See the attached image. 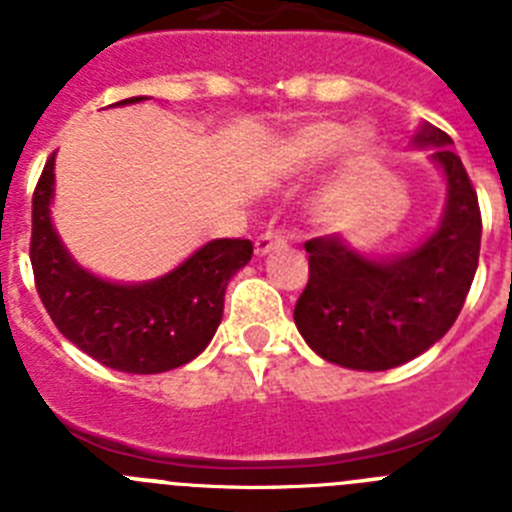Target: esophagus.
<instances>
[{
  "mask_svg": "<svg viewBox=\"0 0 512 512\" xmlns=\"http://www.w3.org/2000/svg\"><path fill=\"white\" fill-rule=\"evenodd\" d=\"M279 246H284V235L274 233V230H266V233H261L256 238V256H266V253H271Z\"/></svg>",
  "mask_w": 512,
  "mask_h": 512,
  "instance_id": "34e87169",
  "label": "esophagus"
}]
</instances>
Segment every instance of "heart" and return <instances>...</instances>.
Listing matches in <instances>:
<instances>
[{
	"instance_id": "obj_1",
	"label": "heart",
	"mask_w": 512,
	"mask_h": 512,
	"mask_svg": "<svg viewBox=\"0 0 512 512\" xmlns=\"http://www.w3.org/2000/svg\"><path fill=\"white\" fill-rule=\"evenodd\" d=\"M374 143L369 125L346 128L341 120H312L284 135L269 153V166L277 176H300L336 153L346 171L356 169Z\"/></svg>"
}]
</instances>
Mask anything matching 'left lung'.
Wrapping results in <instances>:
<instances>
[{"instance_id":"obj_1","label":"left lung","mask_w":512,"mask_h":512,"mask_svg":"<svg viewBox=\"0 0 512 512\" xmlns=\"http://www.w3.org/2000/svg\"><path fill=\"white\" fill-rule=\"evenodd\" d=\"M446 176V210L436 233L390 259H369L341 235L305 243L310 279L295 305L307 346L325 361L384 372L441 341L472 287L482 241L477 192L451 138L431 122L413 135Z\"/></svg>"}]
</instances>
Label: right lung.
Listing matches in <instances>:
<instances>
[{
    "mask_svg": "<svg viewBox=\"0 0 512 512\" xmlns=\"http://www.w3.org/2000/svg\"><path fill=\"white\" fill-rule=\"evenodd\" d=\"M143 99L148 97L117 104ZM53 166L56 153L33 194L30 261L38 295L56 328L84 354L117 372L161 374L200 356L223 320L225 287L251 261L253 243L217 238L153 282H107L81 269L53 228Z\"/></svg>",
    "mask_w": 512,
    "mask_h": 512,
    "instance_id": "right-lung-1",
    "label": "right lung"
}]
</instances>
